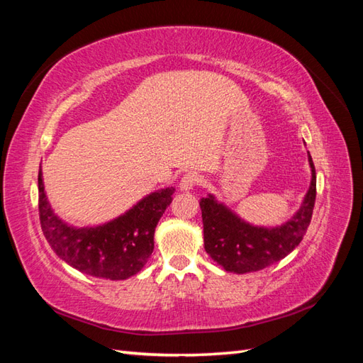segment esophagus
I'll use <instances>...</instances> for the list:
<instances>
[{
  "label": "esophagus",
  "mask_w": 363,
  "mask_h": 363,
  "mask_svg": "<svg viewBox=\"0 0 363 363\" xmlns=\"http://www.w3.org/2000/svg\"><path fill=\"white\" fill-rule=\"evenodd\" d=\"M198 184V174L196 173H186L182 176V179L179 182V189L182 191H190L194 190V187Z\"/></svg>",
  "instance_id": "obj_1"
}]
</instances>
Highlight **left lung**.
<instances>
[{
    "label": "left lung",
    "mask_w": 363,
    "mask_h": 363,
    "mask_svg": "<svg viewBox=\"0 0 363 363\" xmlns=\"http://www.w3.org/2000/svg\"><path fill=\"white\" fill-rule=\"evenodd\" d=\"M312 169L311 187L299 211L284 225L276 228L254 226L218 203L213 195L199 201L203 213L206 252L230 273L259 272L296 248L311 225L317 196V174L309 154Z\"/></svg>",
    "instance_id": "1"
}]
</instances>
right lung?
Instances as JSON below:
<instances>
[{
	"mask_svg": "<svg viewBox=\"0 0 363 363\" xmlns=\"http://www.w3.org/2000/svg\"><path fill=\"white\" fill-rule=\"evenodd\" d=\"M173 187L146 195L118 218L94 228H74L60 220L45 194L38 172V215L46 242L68 265L89 276L121 281L137 274L154 250V230L172 203Z\"/></svg>",
	"mask_w": 363,
	"mask_h": 363,
	"instance_id": "1",
	"label": "right lung"
}]
</instances>
